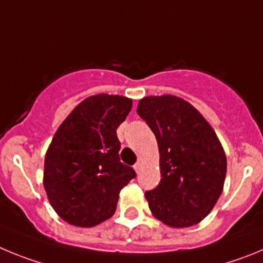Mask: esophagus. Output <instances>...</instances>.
<instances>
[{
  "instance_id": "esophagus-1",
  "label": "esophagus",
  "mask_w": 263,
  "mask_h": 263,
  "mask_svg": "<svg viewBox=\"0 0 263 263\" xmlns=\"http://www.w3.org/2000/svg\"><path fill=\"white\" fill-rule=\"evenodd\" d=\"M134 169L136 170V173H140V169H141V162H140V161H137L136 164L134 165Z\"/></svg>"
}]
</instances>
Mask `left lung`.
Wrapping results in <instances>:
<instances>
[{
    "label": "left lung",
    "instance_id": "8db88e82",
    "mask_svg": "<svg viewBox=\"0 0 263 263\" xmlns=\"http://www.w3.org/2000/svg\"><path fill=\"white\" fill-rule=\"evenodd\" d=\"M137 114L157 139L161 181L145 191L152 214L184 228L204 219L223 191L227 158L216 134L199 111L174 96L146 97Z\"/></svg>",
    "mask_w": 263,
    "mask_h": 263
}]
</instances>
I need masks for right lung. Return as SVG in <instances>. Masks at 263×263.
<instances>
[{
  "instance_id": "right-lung-1",
  "label": "right lung",
  "mask_w": 263,
  "mask_h": 263,
  "mask_svg": "<svg viewBox=\"0 0 263 263\" xmlns=\"http://www.w3.org/2000/svg\"><path fill=\"white\" fill-rule=\"evenodd\" d=\"M126 97L98 94L61 123L44 160V189L59 216L94 227L114 215L119 193L136 173L120 162L117 128L131 111Z\"/></svg>"
}]
</instances>
